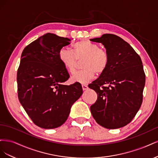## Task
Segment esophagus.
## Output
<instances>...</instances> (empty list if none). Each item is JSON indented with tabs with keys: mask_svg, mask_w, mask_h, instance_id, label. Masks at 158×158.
<instances>
[{
	"mask_svg": "<svg viewBox=\"0 0 158 158\" xmlns=\"http://www.w3.org/2000/svg\"><path fill=\"white\" fill-rule=\"evenodd\" d=\"M82 87L83 90H86V89H88V85H87L82 84Z\"/></svg>",
	"mask_w": 158,
	"mask_h": 158,
	"instance_id": "esophagus-1",
	"label": "esophagus"
}]
</instances>
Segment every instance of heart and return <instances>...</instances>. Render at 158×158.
I'll list each match as a JSON object with an SVG mask.
<instances>
[{
	"label": "heart",
	"instance_id": "b5f03b06",
	"mask_svg": "<svg viewBox=\"0 0 158 158\" xmlns=\"http://www.w3.org/2000/svg\"><path fill=\"white\" fill-rule=\"evenodd\" d=\"M61 64L69 73L74 72L77 60L83 59V70L77 72L70 78L72 82L87 84L94 79L95 73L99 75L106 70L109 64L107 52L97 44L88 40H82L73 45V51L66 47L59 53Z\"/></svg>",
	"mask_w": 158,
	"mask_h": 158
}]
</instances>
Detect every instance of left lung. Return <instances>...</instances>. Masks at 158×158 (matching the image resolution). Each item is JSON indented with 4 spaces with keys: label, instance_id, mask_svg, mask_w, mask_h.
<instances>
[{
    "label": "left lung",
    "instance_id": "1",
    "mask_svg": "<svg viewBox=\"0 0 158 158\" xmlns=\"http://www.w3.org/2000/svg\"><path fill=\"white\" fill-rule=\"evenodd\" d=\"M89 40L101 43L109 56L106 70L88 85L98 94L91 113L103 127H123L142 105L146 81L142 60L127 42L116 35L106 33Z\"/></svg>",
    "mask_w": 158,
    "mask_h": 158
}]
</instances>
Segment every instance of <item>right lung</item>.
Returning <instances> with one entry per match:
<instances>
[{
    "label": "right lung",
    "mask_w": 158,
    "mask_h": 158,
    "mask_svg": "<svg viewBox=\"0 0 158 158\" xmlns=\"http://www.w3.org/2000/svg\"><path fill=\"white\" fill-rule=\"evenodd\" d=\"M70 40L47 33L23 49L17 73L18 99L35 125L55 128L67 120L82 95L80 83L63 85L70 76L59 58Z\"/></svg>",
    "instance_id": "obj_1"
}]
</instances>
